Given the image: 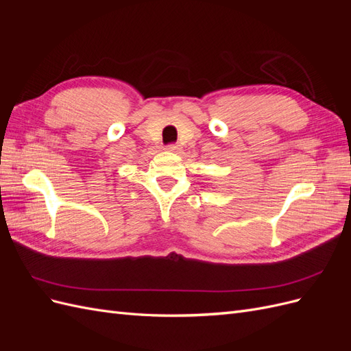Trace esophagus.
<instances>
[{
    "mask_svg": "<svg viewBox=\"0 0 351 351\" xmlns=\"http://www.w3.org/2000/svg\"><path fill=\"white\" fill-rule=\"evenodd\" d=\"M167 149H168L169 152H173V154H177V152L180 151V147H178V145L173 143V145H168V147H167Z\"/></svg>",
    "mask_w": 351,
    "mask_h": 351,
    "instance_id": "34e87169",
    "label": "esophagus"
}]
</instances>
